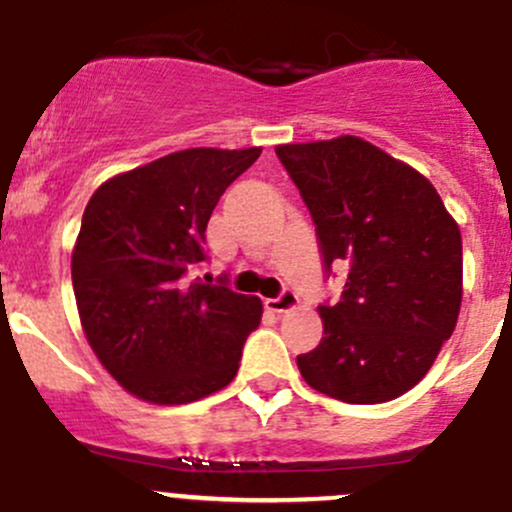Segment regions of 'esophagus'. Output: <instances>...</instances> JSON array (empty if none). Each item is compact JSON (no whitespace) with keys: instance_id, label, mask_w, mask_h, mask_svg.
<instances>
[{"instance_id":"34e87169","label":"esophagus","mask_w":512,"mask_h":512,"mask_svg":"<svg viewBox=\"0 0 512 512\" xmlns=\"http://www.w3.org/2000/svg\"><path fill=\"white\" fill-rule=\"evenodd\" d=\"M297 305H300V297L292 290H282L277 297H267L265 300V307L270 312H292Z\"/></svg>"}]
</instances>
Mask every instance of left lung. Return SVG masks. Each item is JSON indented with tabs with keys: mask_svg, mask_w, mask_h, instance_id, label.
Returning <instances> with one entry per match:
<instances>
[{
	"mask_svg": "<svg viewBox=\"0 0 512 512\" xmlns=\"http://www.w3.org/2000/svg\"><path fill=\"white\" fill-rule=\"evenodd\" d=\"M320 240L345 262L342 300L320 305L322 340L297 357L317 393L352 405L400 398L433 367L463 302V240L428 177L342 135L277 145Z\"/></svg>",
	"mask_w": 512,
	"mask_h": 512,
	"instance_id": "obj_1",
	"label": "left lung"
}]
</instances>
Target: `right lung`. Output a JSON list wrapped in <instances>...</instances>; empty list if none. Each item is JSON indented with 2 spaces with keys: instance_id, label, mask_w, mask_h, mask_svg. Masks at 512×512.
Returning <instances> with one entry per match:
<instances>
[{
  "instance_id": "obj_1",
  "label": "right lung",
  "mask_w": 512,
  "mask_h": 512,
  "mask_svg": "<svg viewBox=\"0 0 512 512\" xmlns=\"http://www.w3.org/2000/svg\"><path fill=\"white\" fill-rule=\"evenodd\" d=\"M260 147L172 152L102 182L72 250L84 337L104 370L135 398L185 405L237 375L260 325V297L190 280L205 260L207 222L222 192Z\"/></svg>"
}]
</instances>
